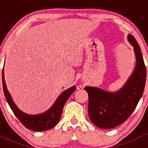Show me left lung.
I'll use <instances>...</instances> for the list:
<instances>
[{
	"label": "left lung",
	"instance_id": "1",
	"mask_svg": "<svg viewBox=\"0 0 148 148\" xmlns=\"http://www.w3.org/2000/svg\"><path fill=\"white\" fill-rule=\"evenodd\" d=\"M127 39L134 49L136 64L122 88L109 92L98 87H84L89 95L90 119L102 129L116 127L125 122L136 108L145 86L146 66L141 48L133 35H128Z\"/></svg>",
	"mask_w": 148,
	"mask_h": 148
}]
</instances>
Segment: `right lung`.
Returning <instances> with one entry per match:
<instances>
[{"instance_id":"right-lung-1","label":"right lung","mask_w":148,"mask_h":148,"mask_svg":"<svg viewBox=\"0 0 148 148\" xmlns=\"http://www.w3.org/2000/svg\"><path fill=\"white\" fill-rule=\"evenodd\" d=\"M2 82L5 97L14 114L22 123V125H24L27 129L33 131H45L56 126L61 118L64 104L76 88L75 86H74L64 91L57 99L56 102L53 104L52 108H49L47 111H46L45 113L38 115H29L24 113L18 109V107L12 101L10 92H8L5 83L3 68L2 73Z\"/></svg>"}]
</instances>
